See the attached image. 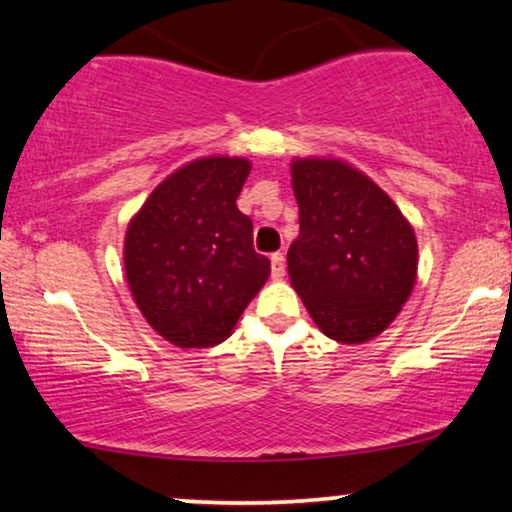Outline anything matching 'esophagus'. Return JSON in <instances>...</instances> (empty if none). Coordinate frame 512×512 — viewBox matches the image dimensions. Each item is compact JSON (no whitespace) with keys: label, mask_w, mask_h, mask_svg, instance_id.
Here are the masks:
<instances>
[{"label":"esophagus","mask_w":512,"mask_h":512,"mask_svg":"<svg viewBox=\"0 0 512 512\" xmlns=\"http://www.w3.org/2000/svg\"><path fill=\"white\" fill-rule=\"evenodd\" d=\"M271 276H274L276 281H281V278L285 276V257H283V252H274V255H271Z\"/></svg>","instance_id":"obj_1"}]
</instances>
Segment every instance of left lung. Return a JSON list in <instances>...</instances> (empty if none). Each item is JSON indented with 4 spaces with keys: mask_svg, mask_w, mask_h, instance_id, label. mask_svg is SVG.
<instances>
[{
    "mask_svg": "<svg viewBox=\"0 0 512 512\" xmlns=\"http://www.w3.org/2000/svg\"><path fill=\"white\" fill-rule=\"evenodd\" d=\"M299 236L292 288L325 337L370 342L398 316L417 281V236L384 189L339 159H295Z\"/></svg>",
    "mask_w": 512,
    "mask_h": 512,
    "instance_id": "1",
    "label": "left lung"
}]
</instances>
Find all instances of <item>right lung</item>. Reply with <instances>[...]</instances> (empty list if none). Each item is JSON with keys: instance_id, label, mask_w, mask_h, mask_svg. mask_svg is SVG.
Returning a JSON list of instances; mask_svg holds the SVG:
<instances>
[{"instance_id": "add662e5", "label": "right lung", "mask_w": 512, "mask_h": 512, "mask_svg": "<svg viewBox=\"0 0 512 512\" xmlns=\"http://www.w3.org/2000/svg\"><path fill=\"white\" fill-rule=\"evenodd\" d=\"M250 161L206 156L168 175L126 229V281L142 316L180 349L224 342L271 274L236 206Z\"/></svg>"}]
</instances>
